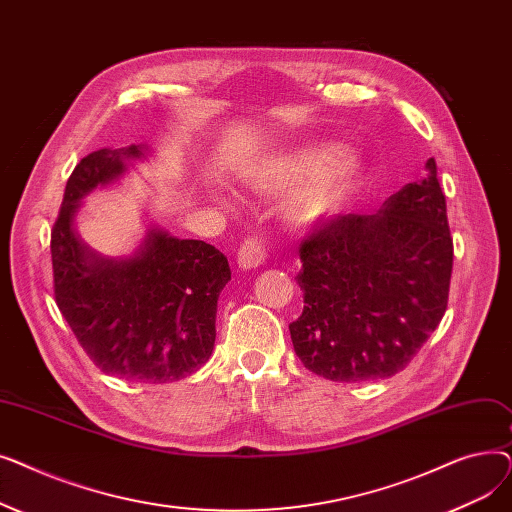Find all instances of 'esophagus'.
<instances>
[{"mask_svg": "<svg viewBox=\"0 0 512 512\" xmlns=\"http://www.w3.org/2000/svg\"><path fill=\"white\" fill-rule=\"evenodd\" d=\"M265 257H267L265 242L257 236H249L238 249L236 263L240 270H253V267H259L265 261Z\"/></svg>", "mask_w": 512, "mask_h": 512, "instance_id": "34e87169", "label": "esophagus"}]
</instances>
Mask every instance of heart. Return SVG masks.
Returning a JSON list of instances; mask_svg holds the SVG:
<instances>
[{
	"mask_svg": "<svg viewBox=\"0 0 512 512\" xmlns=\"http://www.w3.org/2000/svg\"><path fill=\"white\" fill-rule=\"evenodd\" d=\"M363 176L361 159L342 153L336 143H311L272 155L249 174V184L261 193L280 195L305 185L286 205L294 224L311 226L336 215L355 193Z\"/></svg>",
	"mask_w": 512,
	"mask_h": 512,
	"instance_id": "b5f03b06",
	"label": "heart"
}]
</instances>
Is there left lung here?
I'll list each match as a JSON object with an SVG mask.
<instances>
[{"instance_id":"obj_1","label":"left lung","mask_w":512,"mask_h":512,"mask_svg":"<svg viewBox=\"0 0 512 512\" xmlns=\"http://www.w3.org/2000/svg\"><path fill=\"white\" fill-rule=\"evenodd\" d=\"M371 213L313 224L299 253L305 309L290 338L303 365L332 382L405 369L444 317L452 238L436 159Z\"/></svg>"}]
</instances>
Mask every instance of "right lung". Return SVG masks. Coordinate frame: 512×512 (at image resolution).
<instances>
[{
    "mask_svg": "<svg viewBox=\"0 0 512 512\" xmlns=\"http://www.w3.org/2000/svg\"><path fill=\"white\" fill-rule=\"evenodd\" d=\"M145 145L99 149L66 182L51 230L53 294L78 344L103 371L166 384L195 373L213 351L218 297L230 280L224 253L149 224L130 255H101L80 240V199L116 180Z\"/></svg>",
    "mask_w": 512,
    "mask_h": 512,
    "instance_id": "obj_1",
    "label": "right lung"
}]
</instances>
